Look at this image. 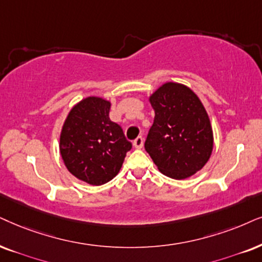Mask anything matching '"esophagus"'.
<instances>
[{
    "label": "esophagus",
    "mask_w": 262,
    "mask_h": 262,
    "mask_svg": "<svg viewBox=\"0 0 262 262\" xmlns=\"http://www.w3.org/2000/svg\"><path fill=\"white\" fill-rule=\"evenodd\" d=\"M133 145L135 148H142V146H144V138L142 137H138L135 140L133 141Z\"/></svg>",
    "instance_id": "1"
}]
</instances>
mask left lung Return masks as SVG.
Here are the masks:
<instances>
[{
    "label": "left lung",
    "mask_w": 262,
    "mask_h": 262,
    "mask_svg": "<svg viewBox=\"0 0 262 262\" xmlns=\"http://www.w3.org/2000/svg\"><path fill=\"white\" fill-rule=\"evenodd\" d=\"M154 124L145 150L161 173L177 180L201 170L213 151V130L207 111L186 85L165 83L151 95Z\"/></svg>",
    "instance_id": "obj_1"
}]
</instances>
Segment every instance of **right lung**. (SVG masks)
<instances>
[{
  "label": "right lung",
  "mask_w": 262,
  "mask_h": 262,
  "mask_svg": "<svg viewBox=\"0 0 262 262\" xmlns=\"http://www.w3.org/2000/svg\"><path fill=\"white\" fill-rule=\"evenodd\" d=\"M111 104L89 97L66 118L60 135V154L69 171L84 183L99 186L114 179L132 142L108 117Z\"/></svg>",
  "instance_id": "1"
}]
</instances>
